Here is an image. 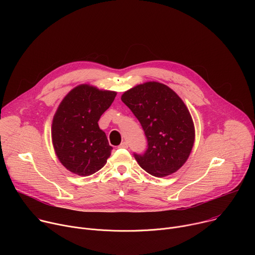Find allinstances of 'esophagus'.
Returning <instances> with one entry per match:
<instances>
[{
    "instance_id": "34e87169",
    "label": "esophagus",
    "mask_w": 255,
    "mask_h": 255,
    "mask_svg": "<svg viewBox=\"0 0 255 255\" xmlns=\"http://www.w3.org/2000/svg\"><path fill=\"white\" fill-rule=\"evenodd\" d=\"M119 148H128V143L126 141L122 142L120 145H119Z\"/></svg>"
}]
</instances>
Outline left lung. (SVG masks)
<instances>
[{
  "label": "left lung",
  "instance_id": "8db88e82",
  "mask_svg": "<svg viewBox=\"0 0 255 255\" xmlns=\"http://www.w3.org/2000/svg\"><path fill=\"white\" fill-rule=\"evenodd\" d=\"M121 100L147 138L145 153H134L138 164L157 177L177 171L188 160L195 142L194 122L183 100L158 82L137 85L126 91Z\"/></svg>",
  "mask_w": 255,
  "mask_h": 255
}]
</instances>
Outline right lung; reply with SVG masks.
I'll list each match as a JSON object with an SVG mask.
<instances>
[{"instance_id":"obj_1","label":"right lung","mask_w":255,"mask_h":255,"mask_svg":"<svg viewBox=\"0 0 255 255\" xmlns=\"http://www.w3.org/2000/svg\"><path fill=\"white\" fill-rule=\"evenodd\" d=\"M117 93L83 84L61 101L51 125L53 148L70 172L88 176L100 170L111 155L112 146L98 121Z\"/></svg>"}]
</instances>
